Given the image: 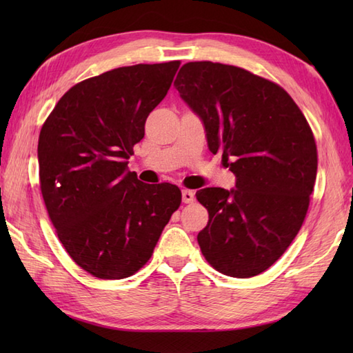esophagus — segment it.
<instances>
[{
    "label": "esophagus",
    "mask_w": 353,
    "mask_h": 353,
    "mask_svg": "<svg viewBox=\"0 0 353 353\" xmlns=\"http://www.w3.org/2000/svg\"><path fill=\"white\" fill-rule=\"evenodd\" d=\"M182 200H183V203H192V201L196 200V194H194L190 190H183L182 191Z\"/></svg>",
    "instance_id": "esophagus-1"
}]
</instances>
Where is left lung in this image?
Segmentation results:
<instances>
[{
	"label": "left lung",
	"mask_w": 353,
	"mask_h": 353,
	"mask_svg": "<svg viewBox=\"0 0 353 353\" xmlns=\"http://www.w3.org/2000/svg\"><path fill=\"white\" fill-rule=\"evenodd\" d=\"M174 86L236 177L235 188L196 194L209 212L201 253L223 274L256 276L288 249L308 211L317 176L310 124L281 86L238 66L185 63Z\"/></svg>",
	"instance_id": "1"
}]
</instances>
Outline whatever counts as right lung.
Listing matches in <instances>:
<instances>
[{"instance_id": "right-lung-1", "label": "right lung", "mask_w": 353, "mask_h": 353, "mask_svg": "<svg viewBox=\"0 0 353 353\" xmlns=\"http://www.w3.org/2000/svg\"><path fill=\"white\" fill-rule=\"evenodd\" d=\"M179 65L123 66L80 81L42 125L37 161L50 220L74 262L100 279L145 265L181 206L176 185L144 183L127 168Z\"/></svg>"}]
</instances>
